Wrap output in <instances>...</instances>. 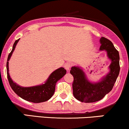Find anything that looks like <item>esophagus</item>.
I'll list each match as a JSON object with an SVG mask.
<instances>
[{"mask_svg":"<svg viewBox=\"0 0 129 129\" xmlns=\"http://www.w3.org/2000/svg\"><path fill=\"white\" fill-rule=\"evenodd\" d=\"M71 67V63H70V62H67V63H65V65H64L65 69H66L67 71L70 70Z\"/></svg>","mask_w":129,"mask_h":129,"instance_id":"1","label":"esophagus"}]
</instances>
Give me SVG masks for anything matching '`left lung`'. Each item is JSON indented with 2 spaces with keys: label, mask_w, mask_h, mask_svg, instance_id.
Here are the masks:
<instances>
[{
  "label": "left lung",
  "mask_w": 129,
  "mask_h": 129,
  "mask_svg": "<svg viewBox=\"0 0 129 129\" xmlns=\"http://www.w3.org/2000/svg\"><path fill=\"white\" fill-rule=\"evenodd\" d=\"M100 50H106L108 56L111 60L109 66L110 72L100 82L92 83L88 81L82 69L78 67H73L70 73L74 77L73 93L77 100L85 103H92L100 100L112 89L119 75V52L114 44L105 37L100 38Z\"/></svg>",
  "instance_id": "1"
}]
</instances>
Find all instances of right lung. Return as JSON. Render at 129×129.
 <instances>
[{
  "label": "right lung",
  "mask_w": 129,
  "mask_h": 129,
  "mask_svg": "<svg viewBox=\"0 0 129 129\" xmlns=\"http://www.w3.org/2000/svg\"><path fill=\"white\" fill-rule=\"evenodd\" d=\"M18 40H17L14 43L11 52L9 54L7 62V77L11 87L19 97L24 100L33 103H41L49 100L53 95L55 90V85L57 81L61 79L66 74V70L64 68H59L54 71L44 84L32 87H21L13 82L9 74L8 61L14 50L15 46L17 44Z\"/></svg>",
  "instance_id": "right-lung-1"
}]
</instances>
